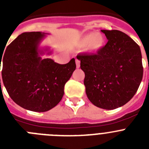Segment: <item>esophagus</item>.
<instances>
[{
  "label": "esophagus",
  "mask_w": 149,
  "mask_h": 149,
  "mask_svg": "<svg viewBox=\"0 0 149 149\" xmlns=\"http://www.w3.org/2000/svg\"><path fill=\"white\" fill-rule=\"evenodd\" d=\"M75 63H76V66H77V68H80V66H81V61L79 60H75Z\"/></svg>",
  "instance_id": "obj_1"
}]
</instances>
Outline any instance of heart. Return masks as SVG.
I'll list each match as a JSON object with an SVG mask.
<instances>
[{
  "label": "heart",
  "instance_id": "obj_1",
  "mask_svg": "<svg viewBox=\"0 0 149 149\" xmlns=\"http://www.w3.org/2000/svg\"><path fill=\"white\" fill-rule=\"evenodd\" d=\"M106 43V38L101 33H89L85 34L79 40L78 45L80 47L87 48L91 51H98L104 47Z\"/></svg>",
  "mask_w": 149,
  "mask_h": 149
}]
</instances>
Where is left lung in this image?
I'll list each match as a JSON object with an SVG mask.
<instances>
[{
  "mask_svg": "<svg viewBox=\"0 0 149 149\" xmlns=\"http://www.w3.org/2000/svg\"><path fill=\"white\" fill-rule=\"evenodd\" d=\"M108 42L96 54H80L87 98L95 106L113 110L127 103L143 75L139 46L119 30H101Z\"/></svg>",
  "mask_w": 149,
  "mask_h": 149,
  "instance_id": "left-lung-1",
  "label": "left lung"
}]
</instances>
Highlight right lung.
<instances>
[{
  "label": "right lung",
  "mask_w": 149,
  "mask_h": 149,
  "mask_svg": "<svg viewBox=\"0 0 149 149\" xmlns=\"http://www.w3.org/2000/svg\"><path fill=\"white\" fill-rule=\"evenodd\" d=\"M45 36L41 32L23 33L0 56L3 83L9 95L18 105L34 112L48 111L61 101L65 83L76 68L74 58L63 65L41 58L44 51L39 45Z\"/></svg>",
  "instance_id": "1"
}]
</instances>
